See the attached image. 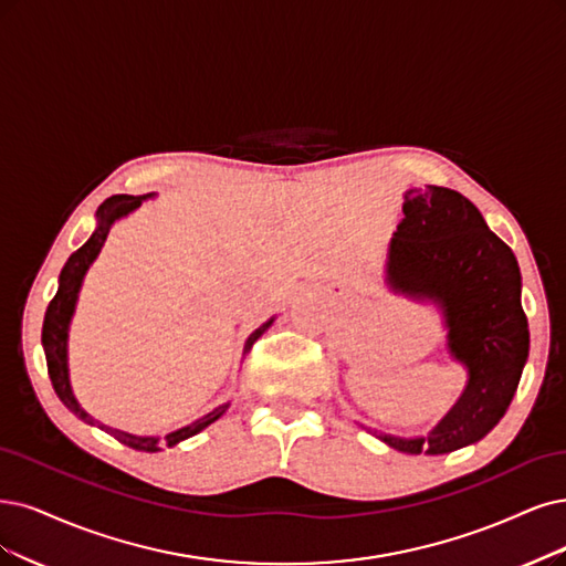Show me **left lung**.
Instances as JSON below:
<instances>
[{
    "label": "left lung",
    "instance_id": "obj_1",
    "mask_svg": "<svg viewBox=\"0 0 566 566\" xmlns=\"http://www.w3.org/2000/svg\"><path fill=\"white\" fill-rule=\"evenodd\" d=\"M387 284L443 310L448 349L464 364L469 380L427 436L373 433L408 454H446L485 438L509 410L530 354L522 277L511 247L462 193L443 186L410 188L403 221L389 242Z\"/></svg>",
    "mask_w": 566,
    "mask_h": 566
}]
</instances>
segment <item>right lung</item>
<instances>
[{
    "label": "right lung",
    "mask_w": 566,
    "mask_h": 566,
    "mask_svg": "<svg viewBox=\"0 0 566 566\" xmlns=\"http://www.w3.org/2000/svg\"><path fill=\"white\" fill-rule=\"evenodd\" d=\"M146 198H151V193L142 196V198H137V196H112L97 207L95 233L88 238L86 244L74 251V254L67 259L65 268H62V272H60L57 294L49 303L46 317H44V328H41V345H44V352H46V366H49V375H51V382H53L57 399L65 403L78 417V420H83L86 424H93V427L97 424L99 429L112 433L118 443L128 446L133 450L158 452L160 448H172V446L186 441V438L200 433L205 427L217 422L219 417L228 410V403L214 408L212 412H207L205 417H200V420L186 424V427H181L172 433H167L163 438H158V436H133V433H125V431H118V429H112L107 424L97 422L95 417H91L86 410H83L78 406V401L74 399V394H72L70 370H67V331H70V322H72V315H74V307H76L81 282H83V277H86V272L93 265V261L97 259L99 249H102L104 240H107L112 226L120 217L135 212V209L142 205V200H146ZM272 322H275V317L268 319L263 326H259L254 333H251V336L244 343V354L251 349V345H254L263 336L265 328Z\"/></svg>",
    "instance_id": "add662e5"
}]
</instances>
